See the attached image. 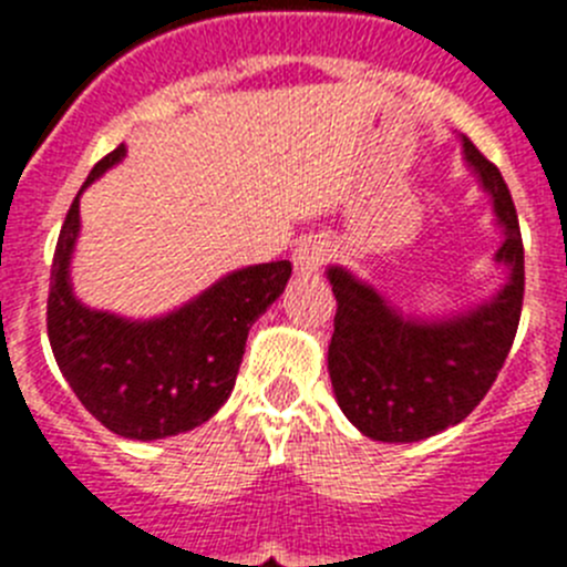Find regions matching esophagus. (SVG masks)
I'll return each instance as SVG.
<instances>
[{"instance_id":"1","label":"esophagus","mask_w":567,"mask_h":567,"mask_svg":"<svg viewBox=\"0 0 567 567\" xmlns=\"http://www.w3.org/2000/svg\"><path fill=\"white\" fill-rule=\"evenodd\" d=\"M329 255V244L323 238H307L300 240L298 247L292 252V264H295V272L298 275H312L323 267V260Z\"/></svg>"}]
</instances>
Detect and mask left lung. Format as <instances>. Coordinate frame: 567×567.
<instances>
[{"label":"left lung","mask_w":567,"mask_h":567,"mask_svg":"<svg viewBox=\"0 0 567 567\" xmlns=\"http://www.w3.org/2000/svg\"><path fill=\"white\" fill-rule=\"evenodd\" d=\"M463 158L491 195L503 229L494 260L508 275L491 298L463 312L420 318L403 315L349 269H327L338 300L327 358L334 398L349 423L380 443H417L468 417L517 334L525 292L517 209L499 169L465 135Z\"/></svg>","instance_id":"left-lung-1"}]
</instances>
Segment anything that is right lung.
I'll use <instances>...</instances> for the list:
<instances>
[{"mask_svg": "<svg viewBox=\"0 0 567 567\" xmlns=\"http://www.w3.org/2000/svg\"><path fill=\"white\" fill-rule=\"evenodd\" d=\"M124 155V144L104 155L70 204L50 267L48 338L84 409L118 437L147 443L189 432L227 403L249 329L287 289L292 264L235 269L184 307L150 320L84 307L70 284L82 227L79 198Z\"/></svg>", "mask_w": 567, "mask_h": 567, "instance_id": "obj_1", "label": "right lung"}]
</instances>
